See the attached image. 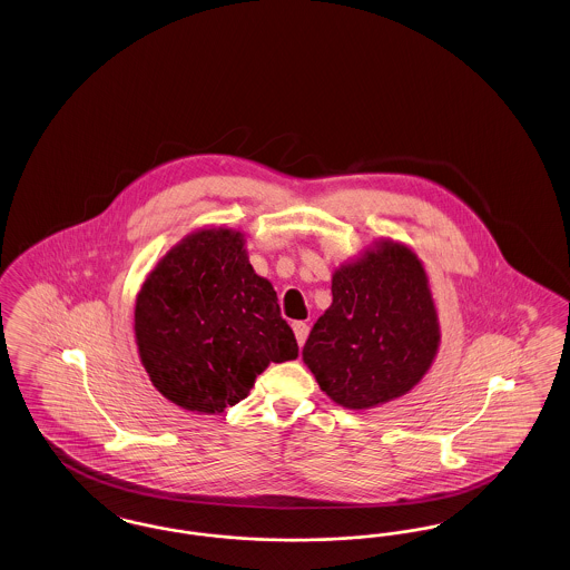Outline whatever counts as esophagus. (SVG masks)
Returning <instances> with one entry per match:
<instances>
[{
	"label": "esophagus",
	"instance_id": "esophagus-1",
	"mask_svg": "<svg viewBox=\"0 0 570 570\" xmlns=\"http://www.w3.org/2000/svg\"><path fill=\"white\" fill-rule=\"evenodd\" d=\"M293 331H295V337H297L298 346H303V344H305V340H307L309 326L305 325L303 321H297V323H293Z\"/></svg>",
	"mask_w": 570,
	"mask_h": 570
}]
</instances>
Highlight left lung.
Returning <instances> with one entry per match:
<instances>
[{
  "mask_svg": "<svg viewBox=\"0 0 570 570\" xmlns=\"http://www.w3.org/2000/svg\"><path fill=\"white\" fill-rule=\"evenodd\" d=\"M303 363L337 406L370 410L410 393L434 365L440 323L410 245L382 237L342 263Z\"/></svg>",
  "mask_w": 570,
  "mask_h": 570,
  "instance_id": "left-lung-1",
  "label": "left lung"
}]
</instances>
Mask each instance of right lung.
<instances>
[{"label":"right lung","instance_id":"right-lung-1","mask_svg":"<svg viewBox=\"0 0 570 570\" xmlns=\"http://www.w3.org/2000/svg\"><path fill=\"white\" fill-rule=\"evenodd\" d=\"M135 337L151 384L198 414L239 404L272 363L298 356L272 282L228 226L198 228L164 254L136 295Z\"/></svg>","mask_w":570,"mask_h":570}]
</instances>
